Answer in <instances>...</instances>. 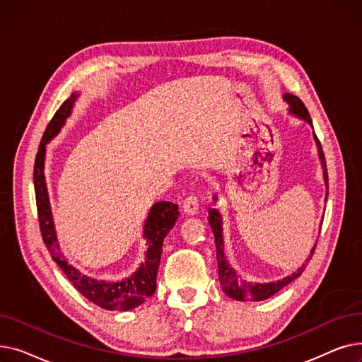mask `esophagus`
<instances>
[{"instance_id": "obj_1", "label": "esophagus", "mask_w": 362, "mask_h": 362, "mask_svg": "<svg viewBox=\"0 0 362 362\" xmlns=\"http://www.w3.org/2000/svg\"><path fill=\"white\" fill-rule=\"evenodd\" d=\"M182 210L186 216H195L198 213V199L195 197H187L183 201Z\"/></svg>"}]
</instances>
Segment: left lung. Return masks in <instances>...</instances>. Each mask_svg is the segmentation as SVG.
Segmentation results:
<instances>
[{
  "label": "left lung",
  "instance_id": "1",
  "mask_svg": "<svg viewBox=\"0 0 362 362\" xmlns=\"http://www.w3.org/2000/svg\"><path fill=\"white\" fill-rule=\"evenodd\" d=\"M283 100L289 105V114L292 116L307 122L313 129V120L308 110L303 105V103L295 97L292 93H283ZM314 135V141L317 145V151H318V160L321 163V168H322V179H325V185H326V198L325 201L327 202V195H329V177H327V168H326V160H325V152L321 149V144L315 135V132H313ZM213 199L217 202L218 197L217 194L213 197ZM208 223L211 226V230L214 233V239H216V248H217V265H218V279H220V284H221V289L224 291V293L227 296H230L232 299L236 300H264L270 296H273L274 293H277L279 291H281L284 286H288L291 281H293L295 279H298L302 272L305 270V265L307 264H302L300 267L286 276L283 279L274 280V281H269V283H251V281H246L239 279V276L236 274L235 269L229 264L224 254V233H223V216L220 214V211L217 208H210L208 210ZM322 223V220H321ZM315 250V245L314 248L310 251V257L307 258L305 262H308L314 254Z\"/></svg>",
  "mask_w": 362,
  "mask_h": 362
}]
</instances>
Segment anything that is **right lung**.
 Segmentation results:
<instances>
[{
	"instance_id": "obj_1",
	"label": "right lung",
	"mask_w": 362,
	"mask_h": 362,
	"mask_svg": "<svg viewBox=\"0 0 362 362\" xmlns=\"http://www.w3.org/2000/svg\"><path fill=\"white\" fill-rule=\"evenodd\" d=\"M81 93L78 92L71 93V97L66 100L63 105L57 110L52 120L47 126L40 148H37L33 167V183L41 233L52 259L63 270V273L71 281L76 291L81 292L90 302H93L95 305H98L104 310L129 311L139 307L141 303L145 302V299H148L156 292L157 273L163 252V242L167 233L173 229L177 221V205L173 202L160 201L149 208V213L145 218L142 230V236L146 240L145 258L136 269V272L132 273L130 276L122 280H98L83 274L79 269H76L71 262L67 261V258L62 252L60 242L57 239L44 170L47 145L59 135L60 130L64 127Z\"/></svg>"
}]
</instances>
